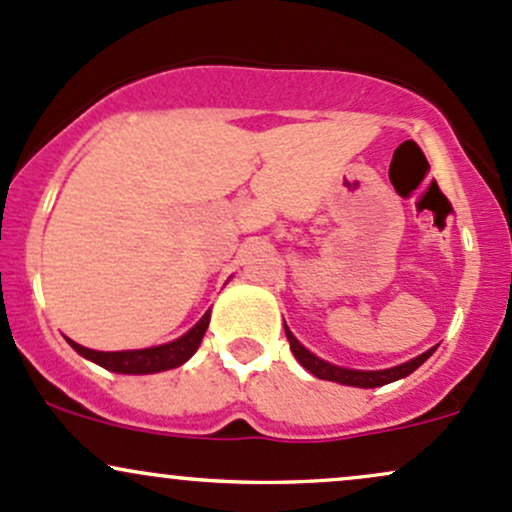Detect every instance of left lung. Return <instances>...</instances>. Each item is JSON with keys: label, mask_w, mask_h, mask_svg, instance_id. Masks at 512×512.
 <instances>
[{"label": "left lung", "mask_w": 512, "mask_h": 512, "mask_svg": "<svg viewBox=\"0 0 512 512\" xmlns=\"http://www.w3.org/2000/svg\"><path fill=\"white\" fill-rule=\"evenodd\" d=\"M284 330H286V340H289V345H291V352H294V357L299 359V364L303 369H308V372H311L313 376H318V379L335 381V384H342V386H357V389H376V386H384V384H391V381L403 379V376L413 374L415 369H418L420 364H423L425 359L435 352V347H430L428 352L408 359V362L398 364V367L364 372V369H347V367H338V364L325 362V359L313 355L311 350H306V347L296 340V335L286 328V323H284Z\"/></svg>", "instance_id": "1"}]
</instances>
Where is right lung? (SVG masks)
Returning a JSON list of instances; mask_svg holds the SVG:
<instances>
[{
    "instance_id": "right-lung-1",
    "label": "right lung",
    "mask_w": 512,
    "mask_h": 512,
    "mask_svg": "<svg viewBox=\"0 0 512 512\" xmlns=\"http://www.w3.org/2000/svg\"><path fill=\"white\" fill-rule=\"evenodd\" d=\"M209 320H211V311H206L199 323H196L192 330H187L182 338L165 342V345H157V347H143V350L99 352V350H89V347L77 345V342L70 338H67V342H70L72 350H75L77 355L89 359V362L99 364V367L109 369V372L157 374V372H167V369L179 367V364L187 362V359L199 350L201 338H204L206 328H209Z\"/></svg>"
}]
</instances>
